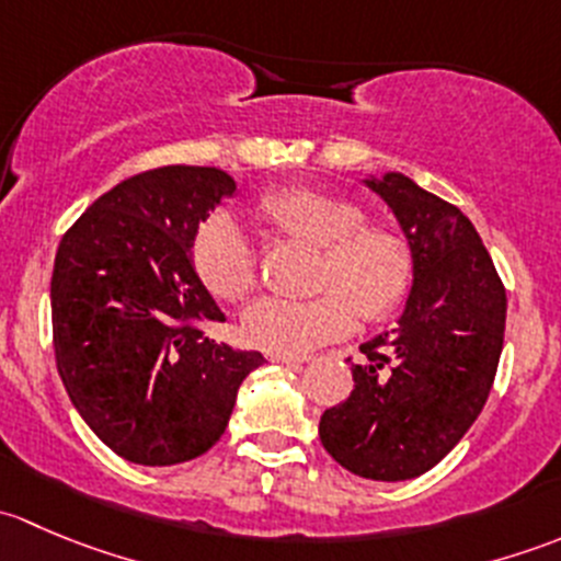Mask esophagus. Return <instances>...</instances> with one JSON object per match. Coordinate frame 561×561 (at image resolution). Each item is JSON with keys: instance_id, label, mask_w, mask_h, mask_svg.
Masks as SVG:
<instances>
[{"instance_id": "34e87169", "label": "esophagus", "mask_w": 561, "mask_h": 561, "mask_svg": "<svg viewBox=\"0 0 561 561\" xmlns=\"http://www.w3.org/2000/svg\"><path fill=\"white\" fill-rule=\"evenodd\" d=\"M268 358L274 360V364L301 366V364H307V360H309V355H293V353H268Z\"/></svg>"}]
</instances>
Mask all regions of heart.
<instances>
[{
  "instance_id": "b5f03b06",
  "label": "heart",
  "mask_w": 561,
  "mask_h": 561,
  "mask_svg": "<svg viewBox=\"0 0 561 561\" xmlns=\"http://www.w3.org/2000/svg\"><path fill=\"white\" fill-rule=\"evenodd\" d=\"M265 222L285 239L322 249L312 298H263L244 312L249 342L271 353H309L360 320H382L407 296L412 249L399 230L366 225L355 201L331 192L282 190L260 201ZM192 260L214 296L241 301L257 285V254L241 225L217 214L201 225Z\"/></svg>"
}]
</instances>
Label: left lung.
<instances>
[{"label": "left lung", "mask_w": 561, "mask_h": 561, "mask_svg": "<svg viewBox=\"0 0 561 561\" xmlns=\"http://www.w3.org/2000/svg\"><path fill=\"white\" fill-rule=\"evenodd\" d=\"M412 249L396 325L360 344L355 388L320 417L322 448L358 478L412 480L478 421L505 342L507 296L474 225L410 175L364 179Z\"/></svg>", "instance_id": "obj_1"}]
</instances>
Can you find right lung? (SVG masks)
<instances>
[{"label": "right lung", "instance_id": "right-lung-1", "mask_svg": "<svg viewBox=\"0 0 561 561\" xmlns=\"http://www.w3.org/2000/svg\"><path fill=\"white\" fill-rule=\"evenodd\" d=\"M219 168L168 165L122 181L61 239L50 276L56 369L116 456L171 467L228 428L257 350L203 333L225 314L192 263L201 222L233 197Z\"/></svg>", "mask_w": 561, "mask_h": 561}]
</instances>
